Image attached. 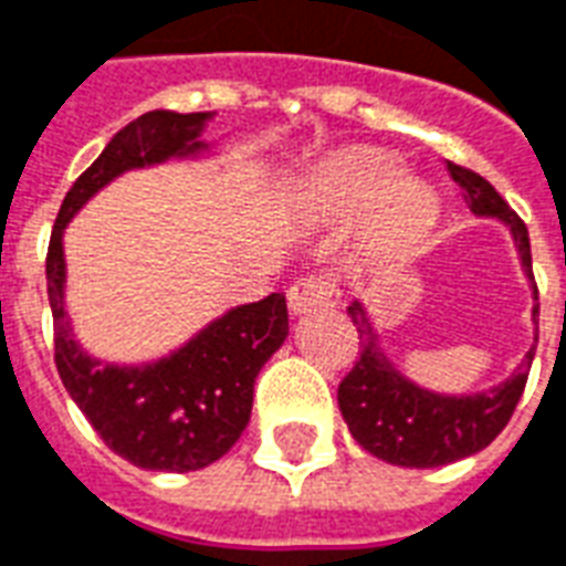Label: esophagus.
<instances>
[{
    "mask_svg": "<svg viewBox=\"0 0 566 566\" xmlns=\"http://www.w3.org/2000/svg\"><path fill=\"white\" fill-rule=\"evenodd\" d=\"M286 298L292 316H301V313H310V310L334 304V301L339 298V289L337 283L328 277H304L289 286Z\"/></svg>",
    "mask_w": 566,
    "mask_h": 566,
    "instance_id": "esophagus-1",
    "label": "esophagus"
}]
</instances>
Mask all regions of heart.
Instances as JSON below:
<instances>
[{
  "mask_svg": "<svg viewBox=\"0 0 566 566\" xmlns=\"http://www.w3.org/2000/svg\"><path fill=\"white\" fill-rule=\"evenodd\" d=\"M307 208L318 223H352L367 211L369 248L399 250L427 235L439 199L427 181L402 176L397 157L352 148L318 164L307 181Z\"/></svg>",
  "mask_w": 566,
  "mask_h": 566,
  "instance_id": "1",
  "label": "heart"
}]
</instances>
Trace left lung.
I'll use <instances>...</instances> for the list:
<instances>
[{
  "label": "left lung",
  "mask_w": 566,
  "mask_h": 566,
  "mask_svg": "<svg viewBox=\"0 0 566 566\" xmlns=\"http://www.w3.org/2000/svg\"><path fill=\"white\" fill-rule=\"evenodd\" d=\"M448 172L462 187V197L478 218L499 220L507 227L522 271L537 301V286L531 274L528 229L520 214L510 211L507 202L499 197V190L478 172L457 167V164H448ZM346 310L352 322L358 325L360 360L346 379L339 381L337 402L352 439L367 453L402 469H436V465H448V462L478 453L507 427L510 415L516 409L528 381L531 360L537 348L541 304H534L531 310L534 343L525 352L520 367L499 385L469 390V394H441L409 379L381 346L379 331L373 325L364 301L355 298Z\"/></svg>",
  "instance_id": "obj_1"
}]
</instances>
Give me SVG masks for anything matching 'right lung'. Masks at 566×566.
Instances as JSON below:
<instances>
[{"label":"right lung","instance_id":"right-lung-1","mask_svg":"<svg viewBox=\"0 0 566 566\" xmlns=\"http://www.w3.org/2000/svg\"><path fill=\"white\" fill-rule=\"evenodd\" d=\"M214 113L151 109L106 143L59 208L46 250L62 385L95 432L122 460L146 471H199L218 462L248 427L259 369L289 337L286 298L271 292L229 307L178 348L143 364L88 355L65 310V229L88 199L130 169L193 160L211 151L202 134Z\"/></svg>","mask_w":566,"mask_h":566}]
</instances>
